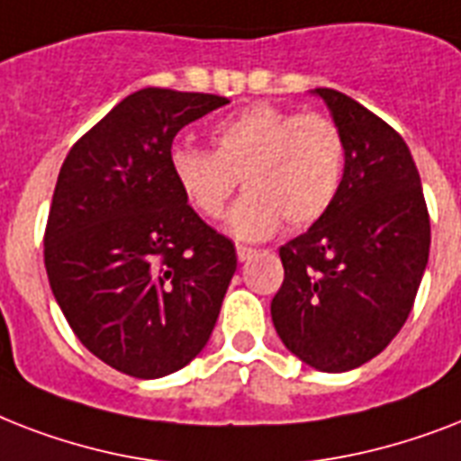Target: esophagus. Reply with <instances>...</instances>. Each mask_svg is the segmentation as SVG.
<instances>
[{
	"mask_svg": "<svg viewBox=\"0 0 461 461\" xmlns=\"http://www.w3.org/2000/svg\"><path fill=\"white\" fill-rule=\"evenodd\" d=\"M253 256H256V249H249V246H237V258L241 260V263L251 260Z\"/></svg>",
	"mask_w": 461,
	"mask_h": 461,
	"instance_id": "esophagus-1",
	"label": "esophagus"
}]
</instances>
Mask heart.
<instances>
[{
    "label": "heart",
    "instance_id": "1",
    "mask_svg": "<svg viewBox=\"0 0 461 461\" xmlns=\"http://www.w3.org/2000/svg\"><path fill=\"white\" fill-rule=\"evenodd\" d=\"M210 140L215 150L174 146L169 169L181 195L208 220L222 215L241 179L246 195L227 217L239 241L273 237L285 220L292 227L318 222L342 188L347 140L322 114L258 103L217 122Z\"/></svg>",
    "mask_w": 461,
    "mask_h": 461
}]
</instances>
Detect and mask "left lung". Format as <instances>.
<instances>
[{
	"mask_svg": "<svg viewBox=\"0 0 461 461\" xmlns=\"http://www.w3.org/2000/svg\"><path fill=\"white\" fill-rule=\"evenodd\" d=\"M311 93L342 129L347 167L332 208L280 249L285 282L270 313L294 357L344 373L378 357L407 321L429 266L430 220L400 133L344 93Z\"/></svg>",
	"mask_w": 461,
	"mask_h": 461,
	"instance_id": "1",
	"label": "left lung"
}]
</instances>
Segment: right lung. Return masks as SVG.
Returning <instances> with one entry per match:
<instances>
[{
	"instance_id": "obj_1",
	"label": "right lung",
	"mask_w": 461,
	"mask_h": 461,
	"mask_svg": "<svg viewBox=\"0 0 461 461\" xmlns=\"http://www.w3.org/2000/svg\"><path fill=\"white\" fill-rule=\"evenodd\" d=\"M227 103L136 90L59 169L50 287L83 347L133 378H162L201 354L237 270L234 244L195 215L169 169L174 136Z\"/></svg>"
}]
</instances>
